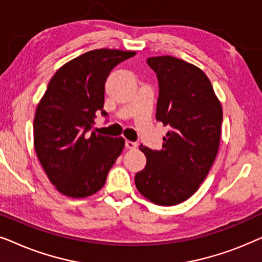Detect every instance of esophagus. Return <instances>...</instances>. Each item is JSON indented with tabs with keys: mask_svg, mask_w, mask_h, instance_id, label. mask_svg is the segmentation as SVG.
<instances>
[{
	"mask_svg": "<svg viewBox=\"0 0 262 262\" xmlns=\"http://www.w3.org/2000/svg\"><path fill=\"white\" fill-rule=\"evenodd\" d=\"M125 146H126V148L130 149V150H135L136 148H137V143L131 142V141H126V142H125Z\"/></svg>",
	"mask_w": 262,
	"mask_h": 262,
	"instance_id": "esophagus-1",
	"label": "esophagus"
}]
</instances>
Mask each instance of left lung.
Here are the masks:
<instances>
[{"instance_id":"obj_1","label":"left lung","mask_w":262,"mask_h":262,"mask_svg":"<svg viewBox=\"0 0 262 262\" xmlns=\"http://www.w3.org/2000/svg\"><path fill=\"white\" fill-rule=\"evenodd\" d=\"M146 62L159 78L156 119L170 130L161 150L139 146L146 166L135 184L151 203L171 206L194 194L209 174L220 149L223 111L200 68L171 56Z\"/></svg>"}]
</instances>
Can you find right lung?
I'll use <instances>...</instances> for the list:
<instances>
[{"mask_svg":"<svg viewBox=\"0 0 262 262\" xmlns=\"http://www.w3.org/2000/svg\"><path fill=\"white\" fill-rule=\"evenodd\" d=\"M135 51L98 49L56 71L35 108L34 149L49 180L62 194L85 198L100 191L123 151V137L91 132L102 111L106 78Z\"/></svg>","mask_w":262,"mask_h":262,"instance_id":"add662e5","label":"right lung"}]
</instances>
